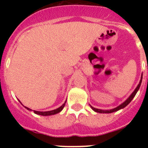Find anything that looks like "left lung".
<instances>
[{
  "label": "left lung",
  "instance_id": "obj_1",
  "mask_svg": "<svg viewBox=\"0 0 148 148\" xmlns=\"http://www.w3.org/2000/svg\"><path fill=\"white\" fill-rule=\"evenodd\" d=\"M142 77H141V80H140V82H139V84H138V86H137V87H136V88L135 89V90L133 91V93H132L131 95H130V96H129V97H128V99H127L126 101H125V102H123L122 104H121L119 106H118L117 108H113V109H112V110H100V109H97V108H93V107H92V106H90V107H91V108H92V109L93 110L95 111V112H96V113H113V112H116V111L119 110L120 109H122V108H125V107H126V106L127 105V104H129V103H130V101H131L132 99H133V98L135 97L136 94V92H138V89H139V87H140L141 83H142Z\"/></svg>",
  "mask_w": 148,
  "mask_h": 148
}]
</instances>
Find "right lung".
I'll list each match as a JSON object with an SVG mask.
<instances>
[{
	"mask_svg": "<svg viewBox=\"0 0 148 148\" xmlns=\"http://www.w3.org/2000/svg\"><path fill=\"white\" fill-rule=\"evenodd\" d=\"M66 101H65V102L64 103V104H63L60 107V108H57V109H56V110H53L45 111V112H40V111H36V110H33V111L35 114L40 115V116H51V115L57 114V113H60V112H61V111L63 110V108H64L65 104H66ZM25 108H27V109L29 110H32L29 109V108H27V107H25Z\"/></svg>",
	"mask_w": 148,
	"mask_h": 148,
	"instance_id": "1",
	"label": "right lung"
}]
</instances>
